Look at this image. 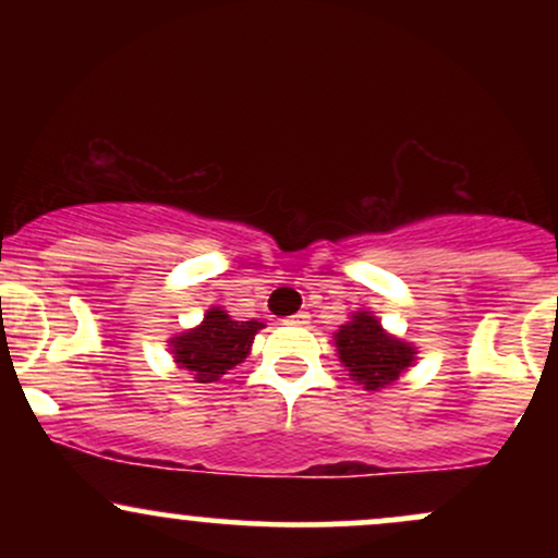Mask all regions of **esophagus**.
Segmentation results:
<instances>
[{
  "instance_id": "esophagus-1",
  "label": "esophagus",
  "mask_w": 558,
  "mask_h": 558,
  "mask_svg": "<svg viewBox=\"0 0 558 558\" xmlns=\"http://www.w3.org/2000/svg\"><path fill=\"white\" fill-rule=\"evenodd\" d=\"M288 323L306 325V323H310V315H306V312H296V315H293V317H288Z\"/></svg>"
}]
</instances>
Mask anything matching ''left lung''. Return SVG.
I'll return each mask as SVG.
<instances>
[{"label":"left lung","instance_id":"left-lung-1","mask_svg":"<svg viewBox=\"0 0 558 558\" xmlns=\"http://www.w3.org/2000/svg\"><path fill=\"white\" fill-rule=\"evenodd\" d=\"M338 362L351 380L364 390H383L401 380V375L417 362V345L403 341L383 328L373 312H351L332 332Z\"/></svg>","mask_w":558,"mask_h":558}]
</instances>
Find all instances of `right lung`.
I'll use <instances>...</instances> for the list:
<instances>
[{
    "label": "right lung",
    "mask_w": 558,
    "mask_h": 558,
    "mask_svg": "<svg viewBox=\"0 0 558 558\" xmlns=\"http://www.w3.org/2000/svg\"><path fill=\"white\" fill-rule=\"evenodd\" d=\"M262 328L265 323L257 319L239 323L228 315V310L213 306L204 312V319L196 328L170 338L172 362L194 377V383H217L252 354L254 336Z\"/></svg>",
    "instance_id": "right-lung-1"
}]
</instances>
